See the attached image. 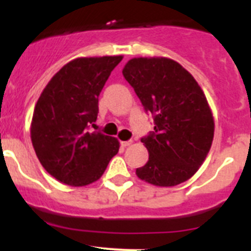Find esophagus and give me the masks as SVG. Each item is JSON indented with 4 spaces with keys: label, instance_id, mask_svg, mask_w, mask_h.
I'll use <instances>...</instances> for the list:
<instances>
[{
    "label": "esophagus",
    "instance_id": "esophagus-1",
    "mask_svg": "<svg viewBox=\"0 0 251 251\" xmlns=\"http://www.w3.org/2000/svg\"><path fill=\"white\" fill-rule=\"evenodd\" d=\"M133 142L132 141H122L121 142V145L123 146V147H128V146H130L132 145Z\"/></svg>",
    "mask_w": 251,
    "mask_h": 251
}]
</instances>
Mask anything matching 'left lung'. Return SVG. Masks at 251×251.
<instances>
[{
  "label": "left lung",
  "instance_id": "1",
  "mask_svg": "<svg viewBox=\"0 0 251 251\" xmlns=\"http://www.w3.org/2000/svg\"><path fill=\"white\" fill-rule=\"evenodd\" d=\"M154 130L141 142L148 162L136 175L151 185L171 187L191 178L211 148L215 123L200 85L168 57H134L123 68Z\"/></svg>",
  "mask_w": 251,
  "mask_h": 251
}]
</instances>
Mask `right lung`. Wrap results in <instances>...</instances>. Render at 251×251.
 Masks as SVG:
<instances>
[{
    "mask_svg": "<svg viewBox=\"0 0 251 251\" xmlns=\"http://www.w3.org/2000/svg\"><path fill=\"white\" fill-rule=\"evenodd\" d=\"M123 56L77 57L51 77L35 105L31 141L40 163L52 177L74 187L95 182L118 153L114 137L89 132L98 99Z\"/></svg>",
    "mask_w": 251,
    "mask_h": 251,
    "instance_id": "right-lung-1",
    "label": "right lung"
}]
</instances>
